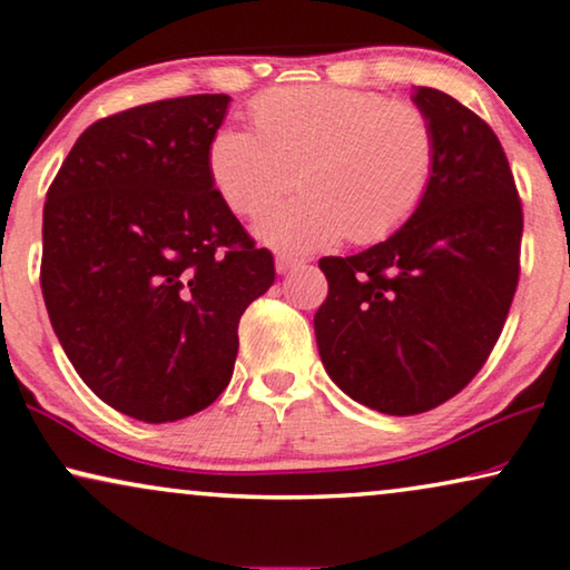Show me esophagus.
<instances>
[{"instance_id": "esophagus-1", "label": "esophagus", "mask_w": 570, "mask_h": 570, "mask_svg": "<svg viewBox=\"0 0 570 570\" xmlns=\"http://www.w3.org/2000/svg\"><path fill=\"white\" fill-rule=\"evenodd\" d=\"M304 258L299 256H286V253H278L276 256V271L278 274H286V271H292L294 266H302Z\"/></svg>"}]
</instances>
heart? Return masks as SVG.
I'll return each instance as SVG.
<instances>
[{
	"label": "heart",
	"instance_id": "1",
	"mask_svg": "<svg viewBox=\"0 0 570 570\" xmlns=\"http://www.w3.org/2000/svg\"><path fill=\"white\" fill-rule=\"evenodd\" d=\"M256 131L220 126L207 171L236 215H258L288 187L299 193L256 223L266 246L288 253L401 230L431 193L439 134L423 108L373 90L299 86L268 90L250 108Z\"/></svg>",
	"mask_w": 570,
	"mask_h": 570
}]
</instances>
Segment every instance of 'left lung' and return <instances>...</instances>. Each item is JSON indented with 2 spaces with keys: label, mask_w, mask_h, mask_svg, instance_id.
<instances>
[{
  "label": "left lung",
  "mask_w": 570,
  "mask_h": 570,
  "mask_svg": "<svg viewBox=\"0 0 570 570\" xmlns=\"http://www.w3.org/2000/svg\"><path fill=\"white\" fill-rule=\"evenodd\" d=\"M413 104L439 134L426 203L377 246L322 258L330 294L314 314L334 385L387 415L436 409L480 373L520 276L522 207L500 139L436 88Z\"/></svg>",
  "instance_id": "8db88e82"
}]
</instances>
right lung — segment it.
<instances>
[{"label": "right lung", "instance_id": "1", "mask_svg": "<svg viewBox=\"0 0 570 570\" xmlns=\"http://www.w3.org/2000/svg\"><path fill=\"white\" fill-rule=\"evenodd\" d=\"M228 104L167 98L90 124L45 200L52 330L80 381L137 421H179L218 399L243 312L276 278L207 171Z\"/></svg>", "mask_w": 570, "mask_h": 570}]
</instances>
